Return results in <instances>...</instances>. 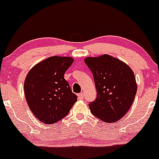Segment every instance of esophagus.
I'll return each mask as SVG.
<instances>
[{"label": "esophagus", "instance_id": "1", "mask_svg": "<svg viewBox=\"0 0 159 159\" xmlns=\"http://www.w3.org/2000/svg\"><path fill=\"white\" fill-rule=\"evenodd\" d=\"M78 98H79L80 99H83V98H84V94H83V93H80V94L78 95Z\"/></svg>", "mask_w": 159, "mask_h": 159}]
</instances>
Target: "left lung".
<instances>
[{
  "label": "left lung",
  "mask_w": 159,
  "mask_h": 159,
  "mask_svg": "<svg viewBox=\"0 0 159 159\" xmlns=\"http://www.w3.org/2000/svg\"><path fill=\"white\" fill-rule=\"evenodd\" d=\"M94 78L97 97L89 104L91 112L105 122H117L130 109L137 91L133 71L122 60L103 54L86 57Z\"/></svg>",
  "instance_id": "1"
}]
</instances>
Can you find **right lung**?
Returning <instances> with one entry per match:
<instances>
[{
    "label": "right lung",
    "mask_w": 159,
    "mask_h": 159,
    "mask_svg": "<svg viewBox=\"0 0 159 159\" xmlns=\"http://www.w3.org/2000/svg\"><path fill=\"white\" fill-rule=\"evenodd\" d=\"M73 63L70 57L53 56L36 64L24 81V95L29 108L38 120L53 124L64 118L77 96L64 79Z\"/></svg>",
    "instance_id": "add662e5"
}]
</instances>
